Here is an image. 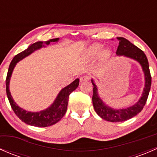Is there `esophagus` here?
Returning <instances> with one entry per match:
<instances>
[{"mask_svg": "<svg viewBox=\"0 0 157 157\" xmlns=\"http://www.w3.org/2000/svg\"><path fill=\"white\" fill-rule=\"evenodd\" d=\"M90 80V77H89V76H86V75L82 76V77L80 78V82L87 81V80Z\"/></svg>", "mask_w": 157, "mask_h": 157, "instance_id": "obj_1", "label": "esophagus"}]
</instances>
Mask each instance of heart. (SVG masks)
I'll return each mask as SVG.
<instances>
[{
  "label": "heart",
  "mask_w": 157,
  "mask_h": 157,
  "mask_svg": "<svg viewBox=\"0 0 157 157\" xmlns=\"http://www.w3.org/2000/svg\"><path fill=\"white\" fill-rule=\"evenodd\" d=\"M102 45L100 44H93L91 46L87 49V52H86V55L89 58H95V57L98 56V55L100 54V52H102ZM111 55V52L109 49H105L101 54V57L103 60H106L110 57Z\"/></svg>",
  "instance_id": "heart-1"
}]
</instances>
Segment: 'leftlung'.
I'll use <instances>...</instances> for the list:
<instances>
[{"label":"left lung","instance_id":"1","mask_svg":"<svg viewBox=\"0 0 157 157\" xmlns=\"http://www.w3.org/2000/svg\"><path fill=\"white\" fill-rule=\"evenodd\" d=\"M118 39L119 40V45L117 48L116 54L118 55H124V56L138 61L140 65L142 66V68L144 72L146 82H145V87L141 98L135 105L128 109L116 110V109L110 108L102 102V99L98 96L97 87L92 80L93 85V93L92 99H93V104L95 111L101 118L106 121H112V122H120V121H127L141 112L147 102L150 90V86H151V75H150V68H149L148 60H147L144 52L137 48V46H135L134 44L131 43L124 38L119 37L118 38Z\"/></svg>","mask_w":157,"mask_h":157}]
</instances>
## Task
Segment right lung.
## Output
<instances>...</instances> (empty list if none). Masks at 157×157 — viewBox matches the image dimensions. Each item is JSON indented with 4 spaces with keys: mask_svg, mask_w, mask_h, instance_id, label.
Segmentation results:
<instances>
[{
    "mask_svg": "<svg viewBox=\"0 0 157 157\" xmlns=\"http://www.w3.org/2000/svg\"><path fill=\"white\" fill-rule=\"evenodd\" d=\"M58 40V39L57 38V39H50V40L46 41L45 42H37L32 44L26 50L16 55L13 58L10 66H9L7 78H6V93H7V98H8V100L10 102L11 108H12L14 113L16 114V115L22 121L25 122L26 124H29V125L42 128L48 127V126L53 125V124H56L58 121H59L67 112L70 94L74 90H75L79 85V79L77 78L68 86L61 90L54 103L49 108L39 112H29L23 110V109L20 108L16 104V102H14L12 96H11L10 90H9V83H10V79L13 70L17 63L23 58H24L25 57L28 56L30 54L33 53L34 51L42 48V46H44V44L48 45V44H50V42H57Z\"/></svg>",
    "mask_w": 157,
    "mask_h": 157,
    "instance_id": "right-lung-1",
    "label": "right lung"
}]
</instances>
